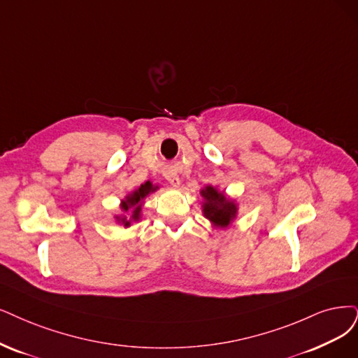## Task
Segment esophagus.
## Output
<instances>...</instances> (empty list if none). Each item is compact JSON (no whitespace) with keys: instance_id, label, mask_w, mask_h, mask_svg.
I'll return each instance as SVG.
<instances>
[{"instance_id":"esophagus-1","label":"esophagus","mask_w":358,"mask_h":358,"mask_svg":"<svg viewBox=\"0 0 358 358\" xmlns=\"http://www.w3.org/2000/svg\"><path fill=\"white\" fill-rule=\"evenodd\" d=\"M165 178L172 184V186H180V178H178V176L176 174V172H168V174L165 176Z\"/></svg>"}]
</instances>
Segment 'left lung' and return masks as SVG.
I'll return each instance as SVG.
<instances>
[{"mask_svg":"<svg viewBox=\"0 0 358 358\" xmlns=\"http://www.w3.org/2000/svg\"><path fill=\"white\" fill-rule=\"evenodd\" d=\"M201 194L205 199L202 205L203 217L213 222L214 227H229L230 222L237 215V205L234 203V201L227 199L226 194L222 192H218L213 186H206L201 192Z\"/></svg>","mask_w":358,"mask_h":358,"instance_id":"left-lung-1","label":"left lung"}]
</instances>
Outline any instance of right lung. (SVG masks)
Masks as SVG:
<instances>
[{
    "label": "right lung",
    "mask_w": 358,
    "mask_h": 358,
    "mask_svg": "<svg viewBox=\"0 0 358 358\" xmlns=\"http://www.w3.org/2000/svg\"><path fill=\"white\" fill-rule=\"evenodd\" d=\"M156 189H157V186H153L150 181H145L138 189L127 194L125 199L121 202V209L124 210V213H131V218L128 220L127 217H116V220L121 222L124 227H129L132 221H138L141 217L143 201L150 193H153Z\"/></svg>",
    "instance_id": "right-lung-1"
}]
</instances>
